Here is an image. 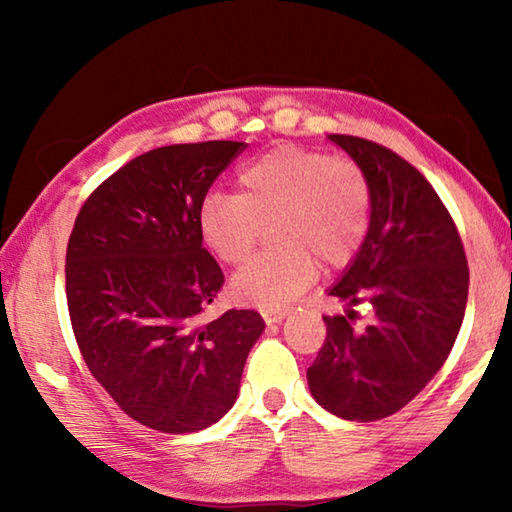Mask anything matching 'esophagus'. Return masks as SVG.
<instances>
[{
    "mask_svg": "<svg viewBox=\"0 0 512 512\" xmlns=\"http://www.w3.org/2000/svg\"><path fill=\"white\" fill-rule=\"evenodd\" d=\"M287 314H289V311L287 309H275V311H264V320H266V323L268 325H271V323H280V320L282 318H287Z\"/></svg>",
    "mask_w": 512,
    "mask_h": 512,
    "instance_id": "obj_1",
    "label": "esophagus"
}]
</instances>
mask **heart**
<instances>
[{"mask_svg": "<svg viewBox=\"0 0 512 512\" xmlns=\"http://www.w3.org/2000/svg\"><path fill=\"white\" fill-rule=\"evenodd\" d=\"M239 194L214 192L203 201L198 228L225 264H241L273 223L277 248L250 259L232 280L237 298L264 309L291 302L311 287L318 264L339 271L368 237L372 189L350 158L277 146L239 171Z\"/></svg>", "mask_w": 512, "mask_h": 512, "instance_id": "1", "label": "heart"}]
</instances>
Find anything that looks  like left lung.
<instances>
[{
	"label": "left lung",
	"mask_w": 512,
	"mask_h": 512,
	"mask_svg": "<svg viewBox=\"0 0 512 512\" xmlns=\"http://www.w3.org/2000/svg\"><path fill=\"white\" fill-rule=\"evenodd\" d=\"M368 173L372 212L357 259L329 296L325 343L307 368L309 391L343 420L372 422L409 404L443 368L467 305L470 271L452 214L402 155L354 135H329ZM369 307L359 326L354 306Z\"/></svg>",
	"instance_id": "obj_1"
}]
</instances>
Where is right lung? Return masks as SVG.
Instances as JSON below:
<instances>
[{"instance_id":"add662e5","label":"right lung","mask_w":512,"mask_h":512,"mask_svg":"<svg viewBox=\"0 0 512 512\" xmlns=\"http://www.w3.org/2000/svg\"><path fill=\"white\" fill-rule=\"evenodd\" d=\"M244 142L171 144L117 169L83 203L67 241L65 293L81 357L128 418L164 433L232 409L264 320L228 309L203 323L223 271L198 214Z\"/></svg>"}]
</instances>
